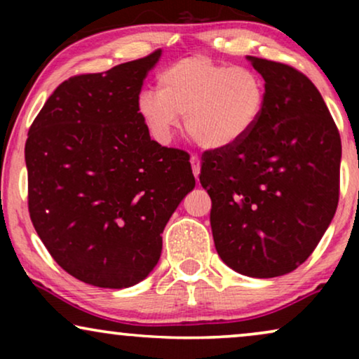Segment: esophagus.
Listing matches in <instances>:
<instances>
[{
	"label": "esophagus",
	"instance_id": "obj_1",
	"mask_svg": "<svg viewBox=\"0 0 359 359\" xmlns=\"http://www.w3.org/2000/svg\"><path fill=\"white\" fill-rule=\"evenodd\" d=\"M189 161H191V166H193L194 178L198 180L199 178V173H201V160H199V156L198 155H191Z\"/></svg>",
	"mask_w": 359,
	"mask_h": 359
}]
</instances>
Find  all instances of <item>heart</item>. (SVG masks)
Masks as SVG:
<instances>
[{
    "label": "heart",
    "instance_id": "heart-1",
    "mask_svg": "<svg viewBox=\"0 0 359 359\" xmlns=\"http://www.w3.org/2000/svg\"><path fill=\"white\" fill-rule=\"evenodd\" d=\"M156 88L140 91L137 112L161 145L170 144L184 116L186 130L199 145L230 149L252 134L268 101L266 81L258 72L208 55L171 63L158 73Z\"/></svg>",
    "mask_w": 359,
    "mask_h": 359
}]
</instances>
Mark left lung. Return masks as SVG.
Returning a JSON list of instances; mask_svg holds the SVG:
<instances>
[{"label":"left lung","instance_id":"1","mask_svg":"<svg viewBox=\"0 0 359 359\" xmlns=\"http://www.w3.org/2000/svg\"><path fill=\"white\" fill-rule=\"evenodd\" d=\"M268 101L240 144L204 151L219 257L240 274L276 278L311 257L335 215L341 140L323 97L296 68L248 55Z\"/></svg>","mask_w":359,"mask_h":359}]
</instances>
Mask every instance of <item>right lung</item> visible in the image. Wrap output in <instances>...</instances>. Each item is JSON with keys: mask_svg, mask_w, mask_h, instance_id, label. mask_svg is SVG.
Masks as SVG:
<instances>
[{"mask_svg": "<svg viewBox=\"0 0 359 359\" xmlns=\"http://www.w3.org/2000/svg\"><path fill=\"white\" fill-rule=\"evenodd\" d=\"M161 50L63 81L26 142L29 214L73 278L122 289L151 273L161 233L196 186L189 155L151 140L137 97Z\"/></svg>", "mask_w": 359, "mask_h": 359, "instance_id": "add662e5", "label": "right lung"}]
</instances>
